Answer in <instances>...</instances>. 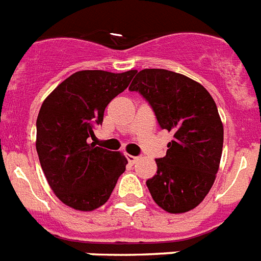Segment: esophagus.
<instances>
[{"mask_svg":"<svg viewBox=\"0 0 261 261\" xmlns=\"http://www.w3.org/2000/svg\"><path fill=\"white\" fill-rule=\"evenodd\" d=\"M126 159H128V161L130 163V164H135L136 161L139 160V157L137 156H132V154H126Z\"/></svg>","mask_w":261,"mask_h":261,"instance_id":"esophagus-1","label":"esophagus"}]
</instances>
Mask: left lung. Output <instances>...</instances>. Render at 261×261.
<instances>
[{
    "mask_svg": "<svg viewBox=\"0 0 261 261\" xmlns=\"http://www.w3.org/2000/svg\"><path fill=\"white\" fill-rule=\"evenodd\" d=\"M129 90L143 94L163 129L173 132L167 154L146 181L154 203L169 213L199 205L220 167L224 128L212 96L195 80L165 69H143Z\"/></svg>",
    "mask_w": 261,
    "mask_h": 261,
    "instance_id": "obj_1",
    "label": "left lung"
}]
</instances>
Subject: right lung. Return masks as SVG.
Instances as JSON below:
<instances>
[{
  "label": "right lung",
  "mask_w": 261,
  "mask_h": 261,
  "mask_svg": "<svg viewBox=\"0 0 261 261\" xmlns=\"http://www.w3.org/2000/svg\"><path fill=\"white\" fill-rule=\"evenodd\" d=\"M136 70H80L44 100L37 117L36 149L51 191L65 205L89 212L111 197L128 160L88 143L108 104L128 88Z\"/></svg>",
  "instance_id": "right-lung-1"
}]
</instances>
